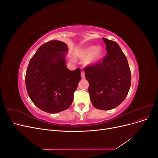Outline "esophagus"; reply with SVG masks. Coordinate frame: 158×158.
I'll use <instances>...</instances> for the list:
<instances>
[{
	"instance_id": "1",
	"label": "esophagus",
	"mask_w": 158,
	"mask_h": 158,
	"mask_svg": "<svg viewBox=\"0 0 158 158\" xmlns=\"http://www.w3.org/2000/svg\"><path fill=\"white\" fill-rule=\"evenodd\" d=\"M81 77L82 78H85V74H84V71H81Z\"/></svg>"
}]
</instances>
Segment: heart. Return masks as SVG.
I'll return each instance as SVG.
<instances>
[{
    "instance_id": "heart-1",
    "label": "heart",
    "mask_w": 158,
    "mask_h": 158,
    "mask_svg": "<svg viewBox=\"0 0 158 158\" xmlns=\"http://www.w3.org/2000/svg\"><path fill=\"white\" fill-rule=\"evenodd\" d=\"M103 48L102 46L89 45L84 47L76 52V56L80 58H85V63L88 65L94 64L102 59Z\"/></svg>"
}]
</instances>
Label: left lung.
Wrapping results in <instances>:
<instances>
[{"mask_svg": "<svg viewBox=\"0 0 158 158\" xmlns=\"http://www.w3.org/2000/svg\"><path fill=\"white\" fill-rule=\"evenodd\" d=\"M107 55L102 63L85 68L88 92L93 106L110 110L119 106L128 93L131 73L126 56L116 42L103 37Z\"/></svg>", "mask_w": 158, "mask_h": 158, "instance_id": "1", "label": "left lung"}]
</instances>
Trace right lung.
Instances as JSON below:
<instances>
[{
    "instance_id": "add662e5",
    "label": "right lung",
    "mask_w": 158,
    "mask_h": 158,
    "mask_svg": "<svg viewBox=\"0 0 158 158\" xmlns=\"http://www.w3.org/2000/svg\"><path fill=\"white\" fill-rule=\"evenodd\" d=\"M68 45L60 41L43 44L32 56L26 74L28 95L42 111L57 113L71 106L81 80L80 69L66 67Z\"/></svg>"
}]
</instances>
